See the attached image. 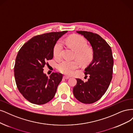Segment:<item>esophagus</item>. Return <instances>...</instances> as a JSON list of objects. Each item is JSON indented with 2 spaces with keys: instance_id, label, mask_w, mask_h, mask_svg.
Returning a JSON list of instances; mask_svg holds the SVG:
<instances>
[{
  "instance_id": "obj_1",
  "label": "esophagus",
  "mask_w": 133,
  "mask_h": 133,
  "mask_svg": "<svg viewBox=\"0 0 133 133\" xmlns=\"http://www.w3.org/2000/svg\"><path fill=\"white\" fill-rule=\"evenodd\" d=\"M63 78H65L66 79H69L70 77L68 76H63Z\"/></svg>"
}]
</instances>
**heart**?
<instances>
[{
    "instance_id": "1",
    "label": "heart",
    "mask_w": 133,
    "mask_h": 133,
    "mask_svg": "<svg viewBox=\"0 0 133 133\" xmlns=\"http://www.w3.org/2000/svg\"><path fill=\"white\" fill-rule=\"evenodd\" d=\"M65 42L76 51L75 57L82 64H86L92 59L93 56V50L87 46V41L83 36L78 35H72L67 37ZM62 49V42L59 40L56 43L54 48L53 53L55 58H61ZM78 67L79 63L76 60L69 61L63 59L57 65L58 71L67 75H72Z\"/></svg>"
}]
</instances>
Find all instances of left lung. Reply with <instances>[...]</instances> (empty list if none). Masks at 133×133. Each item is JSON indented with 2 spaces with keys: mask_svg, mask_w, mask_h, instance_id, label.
I'll return each mask as SVG.
<instances>
[{
  "mask_svg": "<svg viewBox=\"0 0 133 133\" xmlns=\"http://www.w3.org/2000/svg\"><path fill=\"white\" fill-rule=\"evenodd\" d=\"M77 32L89 42L93 51V59L85 68V75L89 76L87 82L77 78L73 89L74 96L84 104H91L101 99L108 88L112 79L113 57L108 44L97 34L86 31Z\"/></svg>",
  "mask_w": 133,
  "mask_h": 133,
  "instance_id": "left-lung-1",
  "label": "left lung"
}]
</instances>
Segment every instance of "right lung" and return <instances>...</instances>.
I'll return each instance as SVG.
<instances>
[{
    "mask_svg": "<svg viewBox=\"0 0 133 133\" xmlns=\"http://www.w3.org/2000/svg\"><path fill=\"white\" fill-rule=\"evenodd\" d=\"M67 31L51 32L32 37L21 47L16 56L14 76L17 87L31 103L44 104L54 97L63 75L52 73L48 77L44 67L54 56V46Z\"/></svg>",
    "mask_w": 133,
    "mask_h": 133,
    "instance_id": "obj_1",
    "label": "right lung"
}]
</instances>
